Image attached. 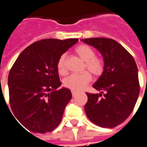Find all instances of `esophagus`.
Wrapping results in <instances>:
<instances>
[{"label":"esophagus","mask_w":147,"mask_h":147,"mask_svg":"<svg viewBox=\"0 0 147 147\" xmlns=\"http://www.w3.org/2000/svg\"><path fill=\"white\" fill-rule=\"evenodd\" d=\"M71 93H72V95H73V97H75L76 94H77V92L76 91H71Z\"/></svg>","instance_id":"1"}]
</instances>
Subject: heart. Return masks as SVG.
<instances>
[{"mask_svg": "<svg viewBox=\"0 0 147 147\" xmlns=\"http://www.w3.org/2000/svg\"><path fill=\"white\" fill-rule=\"evenodd\" d=\"M76 53L82 60L86 62V68L92 74L98 76L102 74L104 69L103 61L96 57V53L93 49L86 45H80L75 49ZM66 55L63 53L61 55L57 63V71L61 75H65L67 74ZM91 81V75L88 72H84L81 74H73L69 76L64 80V86L73 91H80L83 90Z\"/></svg>", "mask_w": 147, "mask_h": 147, "instance_id": "b5f03b06", "label": "heart"}]
</instances>
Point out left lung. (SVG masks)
I'll return each instance as SVG.
<instances>
[{"mask_svg": "<svg viewBox=\"0 0 147 147\" xmlns=\"http://www.w3.org/2000/svg\"><path fill=\"white\" fill-rule=\"evenodd\" d=\"M82 41L97 49L104 60L102 74L93 85L101 92L86 93V114L95 125L113 128L129 117L136 104L140 89L137 65L131 54L113 39L93 37Z\"/></svg>", "mask_w": 147, "mask_h": 147, "instance_id": "8db88e82", "label": "left lung"}]
</instances>
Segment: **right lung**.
Masks as SVG:
<instances>
[{
	"instance_id": "1",
	"label": "right lung",
	"mask_w": 147,
	"mask_h": 147,
	"mask_svg": "<svg viewBox=\"0 0 147 147\" xmlns=\"http://www.w3.org/2000/svg\"><path fill=\"white\" fill-rule=\"evenodd\" d=\"M78 41L77 38L36 41L21 52L11 68L8 78L10 106L15 119L29 131L47 133L60 124L72 94L67 88L57 90L61 82L57 63Z\"/></svg>"
}]
</instances>
